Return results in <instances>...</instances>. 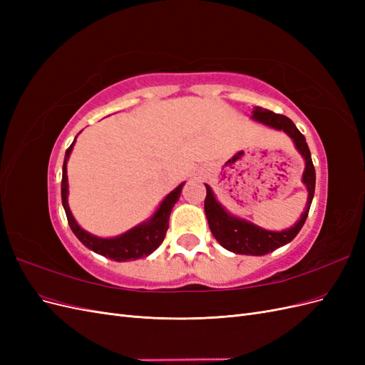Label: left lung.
I'll use <instances>...</instances> for the list:
<instances>
[{"instance_id": "8db88e82", "label": "left lung", "mask_w": 365, "mask_h": 365, "mask_svg": "<svg viewBox=\"0 0 365 365\" xmlns=\"http://www.w3.org/2000/svg\"><path fill=\"white\" fill-rule=\"evenodd\" d=\"M252 120L259 121L262 125H267L269 128L283 130L288 134L297 150L302 153L304 158V172H303V184L307 189V202L304 212L302 213L300 219L297 220L295 225L283 230V231H269L263 230L252 222H248L245 219L236 217L230 215L227 210L220 205L213 195V190L210 185L205 184L207 196H205V216L208 220V227L212 230L215 239L222 245L225 250L235 252V254H247V256H264V254L272 252L289 242L298 235V231L306 222V217L309 215V208L312 204V197L315 193V168L311 158V150L306 143L304 135L297 129L294 121L282 114H275L268 109H263L256 106L252 111Z\"/></svg>"}]
</instances>
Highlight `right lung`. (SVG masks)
<instances>
[{"label":"right lung","mask_w":365,"mask_h":365,"mask_svg":"<svg viewBox=\"0 0 365 365\" xmlns=\"http://www.w3.org/2000/svg\"><path fill=\"white\" fill-rule=\"evenodd\" d=\"M74 141L71 143V146L67 149V152H65V160H63V168H62V184H61L62 205H63L65 215H67L68 224H70V228L73 230V233L86 248H90L94 252L102 254V256L113 259L115 262H128V260H135L140 257L149 256L150 252L155 251L163 244L165 231H168V228H169L170 212H172L173 205L176 204V201L180 200L184 182L180 184L175 190H172L168 196L164 197L163 202L157 208V212L153 213L152 217L148 219L146 222L130 228L129 231H126V233L120 235L117 237H111V239L97 237L91 233H88V231L81 228L79 224L76 222V219L71 215L68 200H67V196H68L67 161H68V157L73 150Z\"/></svg>","instance_id":"obj_1"}]
</instances>
